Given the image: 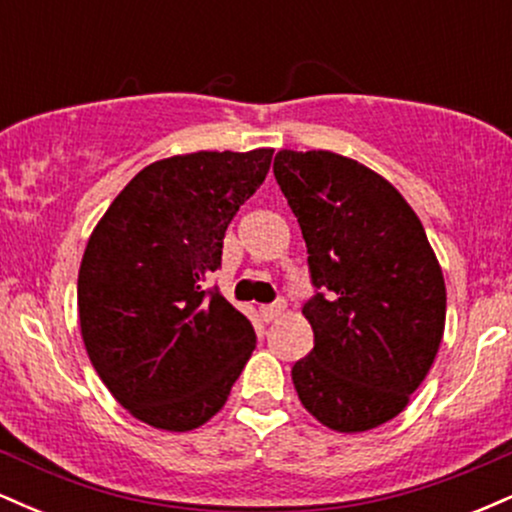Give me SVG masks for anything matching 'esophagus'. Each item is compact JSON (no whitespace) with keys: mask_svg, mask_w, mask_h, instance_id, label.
<instances>
[{"mask_svg":"<svg viewBox=\"0 0 512 512\" xmlns=\"http://www.w3.org/2000/svg\"><path fill=\"white\" fill-rule=\"evenodd\" d=\"M284 310H286V303L279 301V303H272V305H262L260 315H262V320L269 322V320H276V317L284 313Z\"/></svg>","mask_w":512,"mask_h":512,"instance_id":"obj_1","label":"esophagus"}]
</instances>
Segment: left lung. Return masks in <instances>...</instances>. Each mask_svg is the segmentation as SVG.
<instances>
[{
    "label": "left lung",
    "mask_w": 512,
    "mask_h": 512,
    "mask_svg": "<svg viewBox=\"0 0 512 512\" xmlns=\"http://www.w3.org/2000/svg\"><path fill=\"white\" fill-rule=\"evenodd\" d=\"M274 175L301 223L315 346L291 370L322 426L361 433L409 404L445 330V279L419 216L383 175L332 151H279Z\"/></svg>",
    "instance_id": "1"
}]
</instances>
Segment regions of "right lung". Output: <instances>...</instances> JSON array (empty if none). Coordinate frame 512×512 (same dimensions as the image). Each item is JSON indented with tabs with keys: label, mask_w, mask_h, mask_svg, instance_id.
<instances>
[{
	"label": "right lung",
	"mask_w": 512,
	"mask_h": 512,
	"mask_svg": "<svg viewBox=\"0 0 512 512\" xmlns=\"http://www.w3.org/2000/svg\"><path fill=\"white\" fill-rule=\"evenodd\" d=\"M274 149L197 151L139 170L88 238L79 325L105 387L170 433L207 424L255 349L250 320L204 279L228 223L267 178Z\"/></svg>",
	"instance_id": "add662e5"
}]
</instances>
